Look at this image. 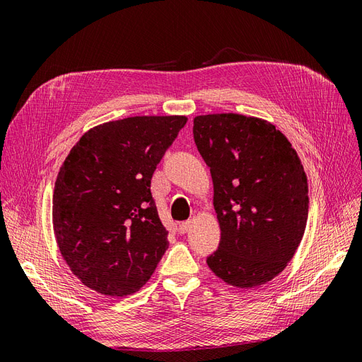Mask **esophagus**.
Here are the masks:
<instances>
[{"mask_svg":"<svg viewBox=\"0 0 362 362\" xmlns=\"http://www.w3.org/2000/svg\"><path fill=\"white\" fill-rule=\"evenodd\" d=\"M190 228H192V222H190V221L181 222L180 226H178V231H180V234H185V233L190 231Z\"/></svg>","mask_w":362,"mask_h":362,"instance_id":"34e87169","label":"esophagus"}]
</instances>
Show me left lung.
I'll list each match as a JSON object with an SVG mask.
<instances>
[{
    "mask_svg": "<svg viewBox=\"0 0 362 362\" xmlns=\"http://www.w3.org/2000/svg\"><path fill=\"white\" fill-rule=\"evenodd\" d=\"M193 137L211 172L221 226L206 264L229 286H262L287 267L308 221L298 152L267 120L235 113L196 116Z\"/></svg>",
    "mask_w": 362,
    "mask_h": 362,
    "instance_id": "left-lung-1",
    "label": "left lung"
}]
</instances>
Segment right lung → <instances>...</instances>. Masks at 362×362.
Instances as JSON below:
<instances>
[{
  "label": "right lung",
  "mask_w": 362,
  "mask_h": 362,
  "mask_svg": "<svg viewBox=\"0 0 362 362\" xmlns=\"http://www.w3.org/2000/svg\"><path fill=\"white\" fill-rule=\"evenodd\" d=\"M185 116H134L84 133L52 196L62 257L86 287L124 298L145 286L169 247L151 180Z\"/></svg>",
  "instance_id": "add662e5"
}]
</instances>
